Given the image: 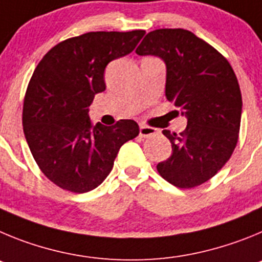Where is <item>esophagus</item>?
<instances>
[{
    "label": "esophagus",
    "instance_id": "obj_1",
    "mask_svg": "<svg viewBox=\"0 0 262 262\" xmlns=\"http://www.w3.org/2000/svg\"><path fill=\"white\" fill-rule=\"evenodd\" d=\"M158 133V129L150 128V126L141 125L140 126V137L142 138H147V137H152Z\"/></svg>",
    "mask_w": 262,
    "mask_h": 262
}]
</instances>
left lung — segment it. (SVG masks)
<instances>
[{"mask_svg": "<svg viewBox=\"0 0 262 262\" xmlns=\"http://www.w3.org/2000/svg\"><path fill=\"white\" fill-rule=\"evenodd\" d=\"M166 63V98L188 124L181 133L163 130L172 154L158 163L160 176L178 188H194L213 178L235 150L242 120V93L228 61L193 32L160 28L136 49Z\"/></svg>", "mask_w": 262, "mask_h": 262, "instance_id": "8db88e82", "label": "left lung"}]
</instances>
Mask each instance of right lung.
I'll return each instance as SVG.
<instances>
[{"instance_id":"right-lung-1","label":"right lung","mask_w":262,"mask_h":262,"mask_svg":"<svg viewBox=\"0 0 262 262\" xmlns=\"http://www.w3.org/2000/svg\"><path fill=\"white\" fill-rule=\"evenodd\" d=\"M146 32L98 31L63 40L41 58L23 103V132L35 162L62 189L86 193L110 175L120 147L140 133L134 120L91 124L89 107L105 90L104 70Z\"/></svg>"}]
</instances>
